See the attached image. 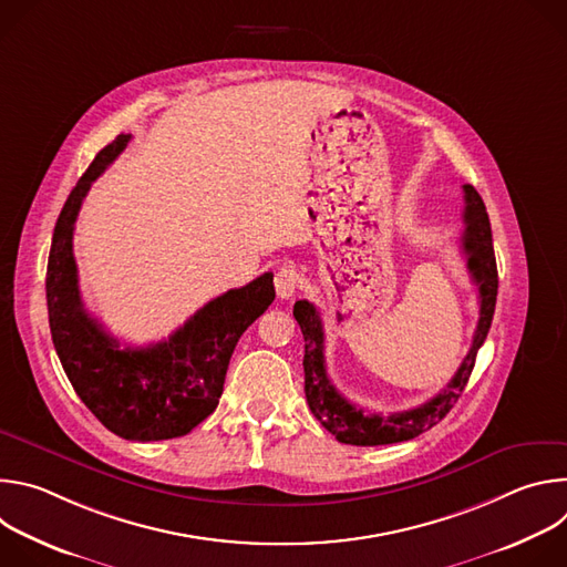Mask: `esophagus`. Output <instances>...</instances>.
Returning <instances> with one entry per match:
<instances>
[{"mask_svg":"<svg viewBox=\"0 0 567 567\" xmlns=\"http://www.w3.org/2000/svg\"><path fill=\"white\" fill-rule=\"evenodd\" d=\"M298 271L291 267V265H285L278 269L276 278H274V285H276V293L278 298H291L298 289Z\"/></svg>","mask_w":567,"mask_h":567,"instance_id":"esophagus-1","label":"esophagus"}]
</instances>
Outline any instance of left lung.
<instances>
[{
  "instance_id": "obj_1",
  "label": "left lung",
  "mask_w": 567,
  "mask_h": 567,
  "mask_svg": "<svg viewBox=\"0 0 567 567\" xmlns=\"http://www.w3.org/2000/svg\"><path fill=\"white\" fill-rule=\"evenodd\" d=\"M464 190V235L462 249L466 254V269L477 285L480 291V318L473 334V343L455 377L449 381L444 390H440L433 399L411 411H401L392 415L365 413L363 409L343 396L328 377L326 368V334H322V322L318 309L309 300H298L293 305V316L300 326L305 339V396L313 417L326 426L339 442L354 446H379L406 442L424 431L433 429L446 413L453 409V403L460 399L471 370L475 365V354L482 348L484 339L489 334L492 318L496 309L498 296V269L494 256V239L487 208H484L482 197L471 184L462 186Z\"/></svg>"
}]
</instances>
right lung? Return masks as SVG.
Returning a JSON list of instances; mask_svg holds the SVG:
<instances>
[{
	"mask_svg": "<svg viewBox=\"0 0 567 567\" xmlns=\"http://www.w3.org/2000/svg\"><path fill=\"white\" fill-rule=\"evenodd\" d=\"M130 138L118 134L96 154L60 210L47 265V307L58 359L85 406L123 440L158 442L190 433L217 409L230 354L274 302L276 289L274 274H262L213 298L184 328L147 348H121L103 330L80 298L73 226L92 184Z\"/></svg>",
	"mask_w": 567,
	"mask_h": 567,
	"instance_id": "1",
	"label": "right lung"
}]
</instances>
